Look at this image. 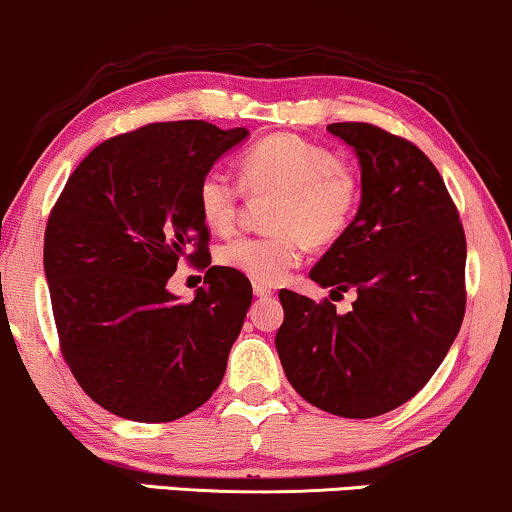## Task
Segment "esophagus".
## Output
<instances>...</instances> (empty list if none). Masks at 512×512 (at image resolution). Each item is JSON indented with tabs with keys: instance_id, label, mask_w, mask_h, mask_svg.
Here are the masks:
<instances>
[{
	"instance_id": "obj_1",
	"label": "esophagus",
	"mask_w": 512,
	"mask_h": 512,
	"mask_svg": "<svg viewBox=\"0 0 512 512\" xmlns=\"http://www.w3.org/2000/svg\"><path fill=\"white\" fill-rule=\"evenodd\" d=\"M252 293H255L257 297H269L271 288L264 286V283H255V286H252Z\"/></svg>"
}]
</instances>
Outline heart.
<instances>
[{"mask_svg": "<svg viewBox=\"0 0 512 512\" xmlns=\"http://www.w3.org/2000/svg\"><path fill=\"white\" fill-rule=\"evenodd\" d=\"M241 183L210 167L198 181V210L217 234L238 222L243 189L250 196H276L269 210L271 236H241L217 250V260L250 281L274 286L302 262L304 250L331 248L347 234L361 203L354 167L328 146L274 134L257 141L241 160Z\"/></svg>", "mask_w": 512, "mask_h": 512, "instance_id": "1", "label": "heart"}]
</instances>
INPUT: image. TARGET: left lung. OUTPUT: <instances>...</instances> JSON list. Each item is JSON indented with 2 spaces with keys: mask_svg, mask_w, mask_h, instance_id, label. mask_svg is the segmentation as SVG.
Returning <instances> with one entry per match:
<instances>
[{
  "mask_svg": "<svg viewBox=\"0 0 512 512\" xmlns=\"http://www.w3.org/2000/svg\"><path fill=\"white\" fill-rule=\"evenodd\" d=\"M361 165L352 226L309 278L357 290L347 314L283 288L276 349L302 399L342 418H375L423 390L461 331L465 234L442 174L409 139L333 122Z\"/></svg>",
  "mask_w": 512,
  "mask_h": 512,
  "instance_id": "obj_1",
  "label": "left lung"
}]
</instances>
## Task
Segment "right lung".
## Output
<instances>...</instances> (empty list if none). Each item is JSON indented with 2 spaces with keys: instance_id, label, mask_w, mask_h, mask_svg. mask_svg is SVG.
<instances>
[{
  "instance_id": "add662e5",
  "label": "right lung",
  "mask_w": 512,
  "mask_h": 512,
  "mask_svg": "<svg viewBox=\"0 0 512 512\" xmlns=\"http://www.w3.org/2000/svg\"><path fill=\"white\" fill-rule=\"evenodd\" d=\"M248 129L151 122L94 148L44 231L58 345L96 404L139 423L196 411L222 383L252 302L250 281L210 267L198 181ZM186 259L208 268L191 303L164 286Z\"/></svg>"
}]
</instances>
